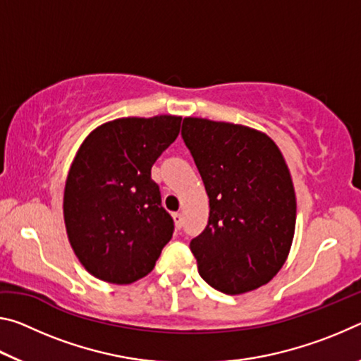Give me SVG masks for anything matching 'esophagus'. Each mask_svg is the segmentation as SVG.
I'll return each instance as SVG.
<instances>
[{
  "mask_svg": "<svg viewBox=\"0 0 361 361\" xmlns=\"http://www.w3.org/2000/svg\"><path fill=\"white\" fill-rule=\"evenodd\" d=\"M173 221H175V228L181 229V226H183V215H181V213H173Z\"/></svg>",
  "mask_w": 361,
  "mask_h": 361,
  "instance_id": "obj_1",
  "label": "esophagus"
}]
</instances>
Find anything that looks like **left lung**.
I'll use <instances>...</instances> for the list:
<instances>
[{
  "mask_svg": "<svg viewBox=\"0 0 361 361\" xmlns=\"http://www.w3.org/2000/svg\"><path fill=\"white\" fill-rule=\"evenodd\" d=\"M181 135L209 195V224L191 240L199 274L226 295L271 282L288 258L296 226L295 186L264 132L185 118Z\"/></svg>",
  "mask_w": 361,
  "mask_h": 361,
  "instance_id": "8db88e82",
  "label": "left lung"
}]
</instances>
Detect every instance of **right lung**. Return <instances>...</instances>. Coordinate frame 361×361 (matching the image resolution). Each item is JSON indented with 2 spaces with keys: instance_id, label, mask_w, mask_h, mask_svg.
<instances>
[{
  "instance_id": "right-lung-1",
  "label": "right lung",
  "mask_w": 361,
  "mask_h": 361,
  "mask_svg": "<svg viewBox=\"0 0 361 361\" xmlns=\"http://www.w3.org/2000/svg\"><path fill=\"white\" fill-rule=\"evenodd\" d=\"M181 116L119 118L89 133L73 159L63 192L66 235L85 271L129 285L154 269L172 239L151 167L180 133Z\"/></svg>"
}]
</instances>
